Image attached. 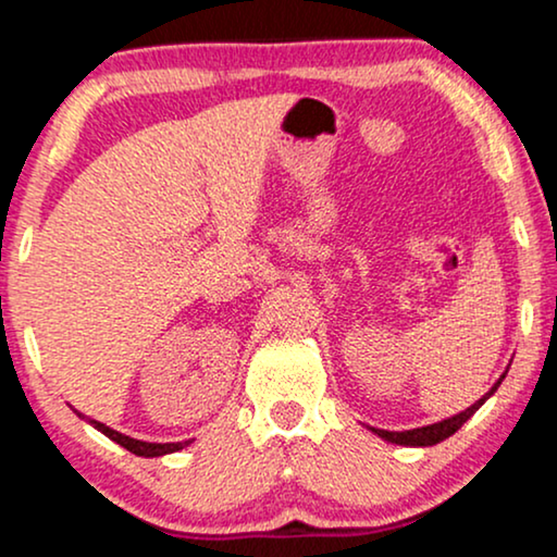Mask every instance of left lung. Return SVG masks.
Returning a JSON list of instances; mask_svg holds the SVG:
<instances>
[{"mask_svg": "<svg viewBox=\"0 0 557 557\" xmlns=\"http://www.w3.org/2000/svg\"><path fill=\"white\" fill-rule=\"evenodd\" d=\"M506 372H509V367H506ZM506 372L498 376V382L493 384L488 393L480 397V400L472 403L470 408H465L462 413H457V416H451V418H444V421H438V423L421 425V429H410V431H384V429H369V431H372V434H376L380 438H384V442H389V444H400V446H434L438 442H444V438H449L457 429H462V425L468 423L472 416H475V410L480 408V405L488 400V397L500 387V382H504Z\"/></svg>", "mask_w": 557, "mask_h": 557, "instance_id": "1", "label": "left lung"}]
</instances>
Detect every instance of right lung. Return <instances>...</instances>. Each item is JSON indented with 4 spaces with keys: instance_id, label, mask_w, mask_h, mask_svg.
<instances>
[{
    "instance_id": "add662e5",
    "label": "right lung",
    "mask_w": 557,
    "mask_h": 557,
    "mask_svg": "<svg viewBox=\"0 0 557 557\" xmlns=\"http://www.w3.org/2000/svg\"><path fill=\"white\" fill-rule=\"evenodd\" d=\"M77 416L85 418V416L79 413V410H77ZM87 423L92 425V429H98L100 434H106L108 438H111V442L121 444L123 449L134 451L136 457H162V455H173V451H181V449H185V446L190 444V442H173V444L141 442V438H132V436L121 434V431H115V429H111V425H106V423H100V421H92V418H87Z\"/></svg>"
}]
</instances>
